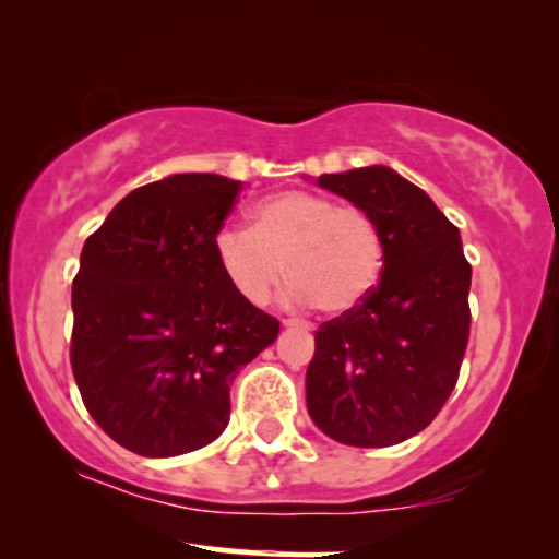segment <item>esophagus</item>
Here are the masks:
<instances>
[{
    "label": "esophagus",
    "mask_w": 559,
    "mask_h": 559,
    "mask_svg": "<svg viewBox=\"0 0 559 559\" xmlns=\"http://www.w3.org/2000/svg\"><path fill=\"white\" fill-rule=\"evenodd\" d=\"M282 325H285V328H305V331H312V323H308V320H300V318H285V320H282Z\"/></svg>",
    "instance_id": "1"
}]
</instances>
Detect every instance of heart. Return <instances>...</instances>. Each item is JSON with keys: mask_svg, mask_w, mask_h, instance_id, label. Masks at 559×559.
I'll use <instances>...</instances> for the list:
<instances>
[{"mask_svg": "<svg viewBox=\"0 0 559 559\" xmlns=\"http://www.w3.org/2000/svg\"><path fill=\"white\" fill-rule=\"evenodd\" d=\"M221 272L251 305H264L287 272L285 300L341 316L377 289L386 241L369 211L308 190H277L251 205V228L224 226L213 239Z\"/></svg>", "mask_w": 559, "mask_h": 559, "instance_id": "obj_1", "label": "heart"}]
</instances>
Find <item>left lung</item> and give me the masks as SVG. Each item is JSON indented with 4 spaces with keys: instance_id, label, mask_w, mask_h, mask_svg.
I'll list each match as a JSON object with an SVG mask.
<instances>
[{
    "instance_id": "obj_1",
    "label": "left lung",
    "mask_w": 559,
    "mask_h": 559,
    "mask_svg": "<svg viewBox=\"0 0 559 559\" xmlns=\"http://www.w3.org/2000/svg\"><path fill=\"white\" fill-rule=\"evenodd\" d=\"M318 186L377 218L386 264L358 308L316 333L308 412L343 445H396L432 423L461 373L471 333L461 231L392 167L320 175Z\"/></svg>"
}]
</instances>
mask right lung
I'll return each instance as SVG.
<instances>
[{"mask_svg":"<svg viewBox=\"0 0 559 559\" xmlns=\"http://www.w3.org/2000/svg\"><path fill=\"white\" fill-rule=\"evenodd\" d=\"M241 182L182 173L114 205L73 280L71 369L88 415L121 448L173 457L226 430L241 366L280 320L243 300L213 239Z\"/></svg>","mask_w":559,"mask_h":559,"instance_id":"obj_1","label":"right lung"}]
</instances>
